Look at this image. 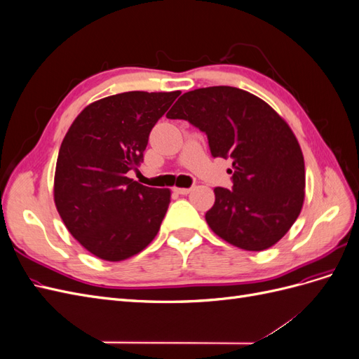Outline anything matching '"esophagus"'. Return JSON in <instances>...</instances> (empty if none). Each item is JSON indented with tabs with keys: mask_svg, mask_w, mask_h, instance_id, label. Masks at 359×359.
Segmentation results:
<instances>
[{
	"mask_svg": "<svg viewBox=\"0 0 359 359\" xmlns=\"http://www.w3.org/2000/svg\"><path fill=\"white\" fill-rule=\"evenodd\" d=\"M191 190H193V187H190V189H184V187H181V189H175V191H177L178 194H189Z\"/></svg>",
	"mask_w": 359,
	"mask_h": 359,
	"instance_id": "obj_1",
	"label": "esophagus"
}]
</instances>
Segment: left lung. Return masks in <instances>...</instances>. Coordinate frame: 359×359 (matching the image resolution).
<instances>
[{
    "mask_svg": "<svg viewBox=\"0 0 359 359\" xmlns=\"http://www.w3.org/2000/svg\"><path fill=\"white\" fill-rule=\"evenodd\" d=\"M208 136L212 157H231V190L215 187L206 223L215 235L248 252L273 247L295 223L304 203L306 169L287 123L259 97L233 86L182 94L166 115Z\"/></svg>",
    "mask_w": 359,
    "mask_h": 359,
    "instance_id": "1",
    "label": "left lung"
}]
</instances>
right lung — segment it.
Here are the masks:
<instances>
[{
	"instance_id": "add662e5",
	"label": "right lung",
	"mask_w": 359,
	"mask_h": 359,
	"mask_svg": "<svg viewBox=\"0 0 359 359\" xmlns=\"http://www.w3.org/2000/svg\"><path fill=\"white\" fill-rule=\"evenodd\" d=\"M180 91H128L88 104L58 153L53 201L74 240L109 262L137 255L154 240L169 189L127 177L144 161L148 136Z\"/></svg>"
}]
</instances>
